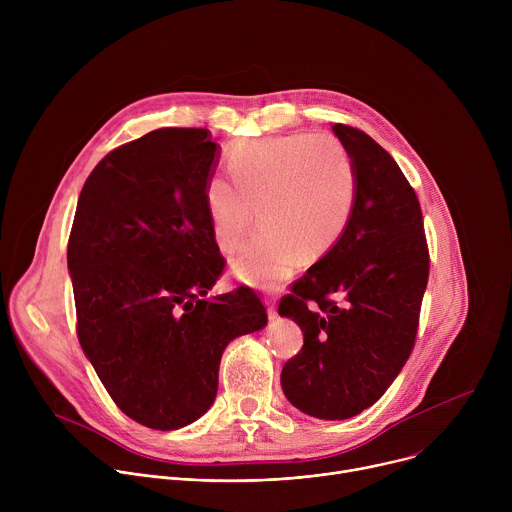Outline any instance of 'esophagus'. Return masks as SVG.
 <instances>
[{
  "instance_id": "esophagus-1",
  "label": "esophagus",
  "mask_w": 512,
  "mask_h": 512,
  "mask_svg": "<svg viewBox=\"0 0 512 512\" xmlns=\"http://www.w3.org/2000/svg\"><path fill=\"white\" fill-rule=\"evenodd\" d=\"M265 306H267V316H269V320L277 318V308H275V296H267V298H265Z\"/></svg>"
}]
</instances>
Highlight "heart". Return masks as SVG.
Masks as SVG:
<instances>
[{
	"instance_id": "heart-1",
	"label": "heart",
	"mask_w": 512,
	"mask_h": 512,
	"mask_svg": "<svg viewBox=\"0 0 512 512\" xmlns=\"http://www.w3.org/2000/svg\"><path fill=\"white\" fill-rule=\"evenodd\" d=\"M225 178L204 186V208L216 249L239 251L233 271L247 283L273 287L298 259L316 263L346 233L356 204V170L346 145L328 131L291 133L237 143ZM255 209V213L250 210Z\"/></svg>"
}]
</instances>
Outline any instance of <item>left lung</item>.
Segmentation results:
<instances>
[{"instance_id":"left-lung-1","label":"left lung","mask_w":512,"mask_h":512,"mask_svg":"<svg viewBox=\"0 0 512 512\" xmlns=\"http://www.w3.org/2000/svg\"><path fill=\"white\" fill-rule=\"evenodd\" d=\"M356 170V204L338 245L291 285L279 314L304 332L281 371L287 401L318 419L358 415L407 362L429 277L415 190L364 131L336 123Z\"/></svg>"}]
</instances>
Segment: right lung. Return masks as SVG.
Instances as JSON below:
<instances>
[{"label":"right lung","mask_w":512,"mask_h":512,"mask_svg":"<svg viewBox=\"0 0 512 512\" xmlns=\"http://www.w3.org/2000/svg\"><path fill=\"white\" fill-rule=\"evenodd\" d=\"M216 158L194 127L119 145L87 178L68 237L83 352L115 405L160 431L204 415L227 344L267 324L251 287L208 298L227 263L204 208Z\"/></svg>","instance_id":"1"}]
</instances>
